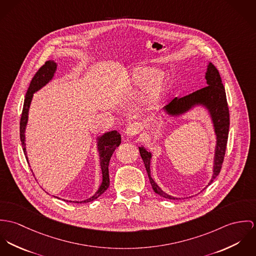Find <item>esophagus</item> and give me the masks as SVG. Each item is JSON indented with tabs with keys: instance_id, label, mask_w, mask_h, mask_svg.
<instances>
[{
	"instance_id": "obj_1",
	"label": "esophagus",
	"mask_w": 256,
	"mask_h": 256,
	"mask_svg": "<svg viewBox=\"0 0 256 256\" xmlns=\"http://www.w3.org/2000/svg\"><path fill=\"white\" fill-rule=\"evenodd\" d=\"M140 132V126L138 124H130V126H128L126 130V134L128 136H134L136 134H138Z\"/></svg>"
}]
</instances>
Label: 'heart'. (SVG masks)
<instances>
[{
	"label": "heart",
	"instance_id": "heart-1",
	"mask_svg": "<svg viewBox=\"0 0 256 256\" xmlns=\"http://www.w3.org/2000/svg\"><path fill=\"white\" fill-rule=\"evenodd\" d=\"M163 72L155 68L145 66L136 68L132 74V82L138 86H146V95L149 99L158 98L164 90Z\"/></svg>",
	"mask_w": 256,
	"mask_h": 256
}]
</instances>
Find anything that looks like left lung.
Listing matches in <instances>:
<instances>
[{
	"mask_svg": "<svg viewBox=\"0 0 256 256\" xmlns=\"http://www.w3.org/2000/svg\"><path fill=\"white\" fill-rule=\"evenodd\" d=\"M205 78H206L207 86L198 89L188 95H186L184 97L174 98L167 106L164 107V109L167 111L168 114H182L188 110H190L192 107L198 104L205 106L208 109L213 120L215 134L217 136L213 176L210 182L208 184V186H210L212 182L215 180V178L220 174L222 169V164L224 162V157H225L226 148H227L228 128H230V113H228L226 92H225L224 86L222 84L220 74L212 62H209L208 64ZM140 153L144 162L153 190L157 194L165 198L174 199V200L178 199L165 194L151 178V174H150L151 153L147 152L144 147H140Z\"/></svg>",
	"mask_w": 256,
	"mask_h": 256,
	"instance_id": "left-lung-1",
	"label": "left lung"
}]
</instances>
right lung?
<instances>
[{
	"instance_id": "obj_1",
	"label": "right lung",
	"mask_w": 256,
	"mask_h": 256,
	"mask_svg": "<svg viewBox=\"0 0 256 256\" xmlns=\"http://www.w3.org/2000/svg\"><path fill=\"white\" fill-rule=\"evenodd\" d=\"M57 68V64L54 60H48L46 62L35 74L33 76L30 84H29L24 103V109L22 113V118H20V142L22 144V149L26 155V158L28 162V156H26V136H24V132H26V126L28 124V110L33 93L39 90L41 87L47 84L52 78L54 76V74ZM120 144V134L116 132L113 130L110 132H107L103 134L101 138H98V151L100 154V165H101V170H102V176H103V182L97 190V192L90 198L86 199L84 201H76V203H82V202H90L95 199L98 198L102 194H104L107 188L110 186V178H109V162L110 159L114 153V149L118 147ZM72 202V201H70Z\"/></svg>"
}]
</instances>
